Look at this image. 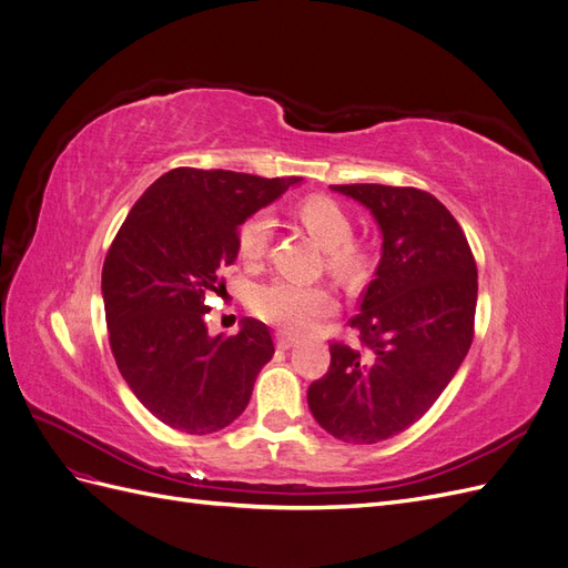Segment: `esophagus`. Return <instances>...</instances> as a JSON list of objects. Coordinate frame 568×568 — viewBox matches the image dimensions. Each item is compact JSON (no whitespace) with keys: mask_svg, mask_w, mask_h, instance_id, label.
Here are the masks:
<instances>
[{"mask_svg":"<svg viewBox=\"0 0 568 568\" xmlns=\"http://www.w3.org/2000/svg\"><path fill=\"white\" fill-rule=\"evenodd\" d=\"M294 346H296V338L294 336L277 334V348L280 351H288V348H294Z\"/></svg>","mask_w":568,"mask_h":568,"instance_id":"obj_1","label":"esophagus"}]
</instances>
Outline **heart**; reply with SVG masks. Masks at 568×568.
<instances>
[{
	"label": "heart",
	"instance_id": "heart-1",
	"mask_svg": "<svg viewBox=\"0 0 568 568\" xmlns=\"http://www.w3.org/2000/svg\"><path fill=\"white\" fill-rule=\"evenodd\" d=\"M298 217L315 236V242L329 255V267L338 274H351L359 267V251L353 242V222L341 205L326 196H311L298 205ZM274 222L267 213L248 217L239 230V253L244 261L257 263L270 248ZM253 313L280 326L284 332L301 334L334 311V296L320 284L294 280H272L253 294Z\"/></svg>",
	"mask_w": 568,
	"mask_h": 568
}]
</instances>
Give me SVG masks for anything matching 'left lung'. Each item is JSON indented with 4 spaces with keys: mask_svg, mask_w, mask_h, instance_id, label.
Here are the masks:
<instances>
[{
    "mask_svg": "<svg viewBox=\"0 0 568 568\" xmlns=\"http://www.w3.org/2000/svg\"><path fill=\"white\" fill-rule=\"evenodd\" d=\"M382 230V261L351 326L365 348L332 343V365L307 388L326 434L372 445L422 419L474 338L478 272L457 220L415 186L336 184Z\"/></svg>",
    "mask_w": 568,
    "mask_h": 568,
    "instance_id": "8db88e82",
    "label": "left lung"
}]
</instances>
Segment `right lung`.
I'll return each mask as SVG.
<instances>
[{"mask_svg":"<svg viewBox=\"0 0 568 568\" xmlns=\"http://www.w3.org/2000/svg\"><path fill=\"white\" fill-rule=\"evenodd\" d=\"M303 178L175 168L153 182L118 230L101 272L115 365L153 417L205 436L230 426L274 355L270 329L242 320L211 336L205 294L234 263L239 227Z\"/></svg>","mask_w":568,"mask_h":568,"instance_id":"right-lung-1","label":"right lung"}]
</instances>
